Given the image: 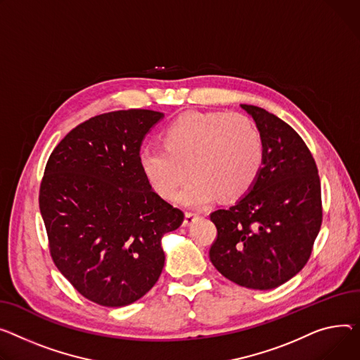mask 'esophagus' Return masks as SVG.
Returning a JSON list of instances; mask_svg holds the SVG:
<instances>
[{"label":"esophagus","instance_id":"34e87169","mask_svg":"<svg viewBox=\"0 0 360 360\" xmlns=\"http://www.w3.org/2000/svg\"><path fill=\"white\" fill-rule=\"evenodd\" d=\"M200 217L198 212H185V219H184V226H191L197 219Z\"/></svg>","mask_w":360,"mask_h":360}]
</instances>
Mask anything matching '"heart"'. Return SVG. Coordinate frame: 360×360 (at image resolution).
<instances>
[{"instance_id":"b5f03b06","label":"heart","mask_w":360,"mask_h":360,"mask_svg":"<svg viewBox=\"0 0 360 360\" xmlns=\"http://www.w3.org/2000/svg\"><path fill=\"white\" fill-rule=\"evenodd\" d=\"M163 149L146 148L139 162L155 193L202 207L212 200L243 197L256 182L263 163L262 133L248 115L223 111H189L166 126Z\"/></svg>"}]
</instances>
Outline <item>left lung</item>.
Masks as SVG:
<instances>
[{
  "label": "left lung",
  "instance_id": "1",
  "mask_svg": "<svg viewBox=\"0 0 360 360\" xmlns=\"http://www.w3.org/2000/svg\"><path fill=\"white\" fill-rule=\"evenodd\" d=\"M263 139V163L249 193L210 214L217 238L210 260L250 290H272L308 262L323 221L316 160L300 134L266 110L242 104Z\"/></svg>",
  "mask_w": 360,
  "mask_h": 360
}]
</instances>
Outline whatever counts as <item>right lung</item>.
<instances>
[{
  "label": "right lung",
  "mask_w": 360,
  "mask_h": 360,
  "mask_svg": "<svg viewBox=\"0 0 360 360\" xmlns=\"http://www.w3.org/2000/svg\"><path fill=\"white\" fill-rule=\"evenodd\" d=\"M162 117L139 108L95 115L72 129L46 163L39 207L51 256L95 304L124 307L149 292L165 265L162 237L184 221L139 162L143 139Z\"/></svg>",
  "instance_id": "right-lung-1"
}]
</instances>
